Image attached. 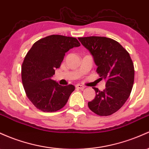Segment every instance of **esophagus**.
Segmentation results:
<instances>
[{
    "instance_id": "34e87169",
    "label": "esophagus",
    "mask_w": 149,
    "mask_h": 149,
    "mask_svg": "<svg viewBox=\"0 0 149 149\" xmlns=\"http://www.w3.org/2000/svg\"><path fill=\"white\" fill-rule=\"evenodd\" d=\"M76 88H78V89H81V90H83L85 88V86H82V85H80V84H77L76 85Z\"/></svg>"
}]
</instances>
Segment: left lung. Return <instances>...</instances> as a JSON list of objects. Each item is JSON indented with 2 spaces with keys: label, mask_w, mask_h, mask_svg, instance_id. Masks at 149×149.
I'll list each match as a JSON object with an SVG mask.
<instances>
[{
  "label": "left lung",
  "mask_w": 149,
  "mask_h": 149,
  "mask_svg": "<svg viewBox=\"0 0 149 149\" xmlns=\"http://www.w3.org/2000/svg\"><path fill=\"white\" fill-rule=\"evenodd\" d=\"M78 40L92 54L100 79H105V89L93 88L96 95L88 105L100 116L119 110L129 98L134 80V68L130 54L117 41L104 37H79Z\"/></svg>",
  "instance_id": "8db88e82"
}]
</instances>
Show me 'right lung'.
Returning a JSON list of instances; mask_svg holds the SVG:
<instances>
[{
	"instance_id": "add662e5",
	"label": "right lung",
	"mask_w": 149,
	"mask_h": 149,
	"mask_svg": "<svg viewBox=\"0 0 149 149\" xmlns=\"http://www.w3.org/2000/svg\"><path fill=\"white\" fill-rule=\"evenodd\" d=\"M81 44L74 37L50 35L36 42L24 57L22 81L32 103L42 112H53L65 106L74 86H60L52 79L65 54Z\"/></svg>"
}]
</instances>
